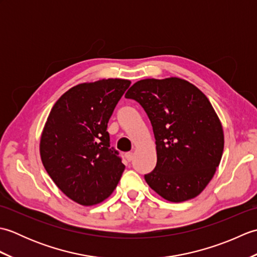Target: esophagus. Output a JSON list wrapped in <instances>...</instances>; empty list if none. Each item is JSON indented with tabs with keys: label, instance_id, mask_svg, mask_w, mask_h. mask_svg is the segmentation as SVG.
Instances as JSON below:
<instances>
[{
	"label": "esophagus",
	"instance_id": "34e87169",
	"mask_svg": "<svg viewBox=\"0 0 257 257\" xmlns=\"http://www.w3.org/2000/svg\"><path fill=\"white\" fill-rule=\"evenodd\" d=\"M124 158H125V160H127L128 162L132 161L133 158H134L133 152H128V154H125V155H124Z\"/></svg>",
	"mask_w": 257,
	"mask_h": 257
}]
</instances>
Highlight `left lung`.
I'll use <instances>...</instances> for the list:
<instances>
[{
	"label": "left lung",
	"instance_id": "left-lung-1",
	"mask_svg": "<svg viewBox=\"0 0 257 257\" xmlns=\"http://www.w3.org/2000/svg\"><path fill=\"white\" fill-rule=\"evenodd\" d=\"M124 96L143 106L154 129L157 166L146 182L174 203L198 196L224 149L222 123L207 97L179 77L138 80Z\"/></svg>",
	"mask_w": 257,
	"mask_h": 257
}]
</instances>
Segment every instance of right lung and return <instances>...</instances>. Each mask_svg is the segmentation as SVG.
Wrapping results in <instances>:
<instances>
[{
  "mask_svg": "<svg viewBox=\"0 0 257 257\" xmlns=\"http://www.w3.org/2000/svg\"><path fill=\"white\" fill-rule=\"evenodd\" d=\"M128 79L108 78L72 87L55 102L40 140L41 159L62 192L95 205L116 189L124 165L109 147L107 124Z\"/></svg>",
  "mask_w": 257,
  "mask_h": 257,
  "instance_id": "add662e5",
  "label": "right lung"
}]
</instances>
